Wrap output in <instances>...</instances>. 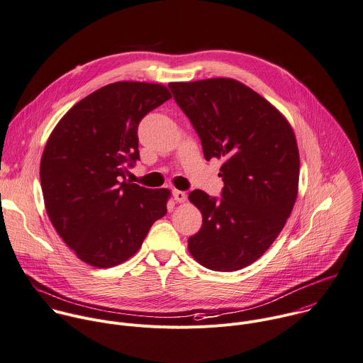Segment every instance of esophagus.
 <instances>
[{
    "instance_id": "esophagus-1",
    "label": "esophagus",
    "mask_w": 363,
    "mask_h": 363,
    "mask_svg": "<svg viewBox=\"0 0 363 363\" xmlns=\"http://www.w3.org/2000/svg\"><path fill=\"white\" fill-rule=\"evenodd\" d=\"M172 195H174V199H175L177 202H185V201H186V194H185L184 191H178V189H174Z\"/></svg>"
}]
</instances>
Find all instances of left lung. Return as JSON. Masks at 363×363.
<instances>
[{
	"label": "left lung",
	"instance_id": "1",
	"mask_svg": "<svg viewBox=\"0 0 363 363\" xmlns=\"http://www.w3.org/2000/svg\"><path fill=\"white\" fill-rule=\"evenodd\" d=\"M201 138L203 157L223 160L222 199L195 189L202 213L188 250L202 267L242 269L274 244L298 196L299 151L288 119L264 96L232 78L169 82Z\"/></svg>",
	"mask_w": 363,
	"mask_h": 363
}]
</instances>
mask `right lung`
Instances as JSON below:
<instances>
[{
    "instance_id": "right-lung-1",
    "label": "right lung",
    "mask_w": 363,
    "mask_h": 363,
    "mask_svg": "<svg viewBox=\"0 0 363 363\" xmlns=\"http://www.w3.org/2000/svg\"><path fill=\"white\" fill-rule=\"evenodd\" d=\"M171 96L161 84H108L77 102L47 141L40 165L47 213L64 242L91 267L130 259L167 213L171 191L131 184L125 172L140 160V121Z\"/></svg>"
}]
</instances>
